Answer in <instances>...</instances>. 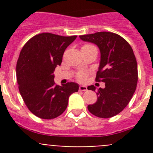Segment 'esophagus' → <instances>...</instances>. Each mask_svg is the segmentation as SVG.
I'll use <instances>...</instances> for the list:
<instances>
[{
	"mask_svg": "<svg viewBox=\"0 0 153 153\" xmlns=\"http://www.w3.org/2000/svg\"><path fill=\"white\" fill-rule=\"evenodd\" d=\"M79 91H86V90H87V87L85 86H79Z\"/></svg>",
	"mask_w": 153,
	"mask_h": 153,
	"instance_id": "esophagus-1",
	"label": "esophagus"
}]
</instances>
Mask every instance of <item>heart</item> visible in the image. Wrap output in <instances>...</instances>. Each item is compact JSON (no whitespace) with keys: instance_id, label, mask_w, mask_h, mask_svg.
Masks as SVG:
<instances>
[{"instance_id":"1","label":"heart","mask_w":153,"mask_h":153,"mask_svg":"<svg viewBox=\"0 0 153 153\" xmlns=\"http://www.w3.org/2000/svg\"><path fill=\"white\" fill-rule=\"evenodd\" d=\"M83 47H93V46L90 45V44H86V45L83 46ZM86 76H87V74L86 72H79L76 75V78H77L78 80L83 81L86 78Z\"/></svg>"}]
</instances>
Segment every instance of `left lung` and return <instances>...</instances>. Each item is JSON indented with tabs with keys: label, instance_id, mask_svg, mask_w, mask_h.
<instances>
[{
	"label": "left lung",
	"instance_id": "1",
	"mask_svg": "<svg viewBox=\"0 0 153 153\" xmlns=\"http://www.w3.org/2000/svg\"><path fill=\"white\" fill-rule=\"evenodd\" d=\"M83 41L95 44L100 51V63L96 81L104 82L105 88H99L97 102L87 106L93 115L110 118L122 112L136 91L138 81L137 62L129 43L117 33L97 32L81 35ZM88 90L95 91L93 85Z\"/></svg>",
	"mask_w": 153,
	"mask_h": 153
}]
</instances>
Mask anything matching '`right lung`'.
<instances>
[{
    "label": "right lung",
    "instance_id": "1",
    "mask_svg": "<svg viewBox=\"0 0 153 153\" xmlns=\"http://www.w3.org/2000/svg\"><path fill=\"white\" fill-rule=\"evenodd\" d=\"M76 36L43 33L35 35L23 47L17 63L18 88L26 106L36 117L51 120L61 115L79 85L54 83V71L62 63L65 50Z\"/></svg>",
    "mask_w": 153,
    "mask_h": 153
}]
</instances>
